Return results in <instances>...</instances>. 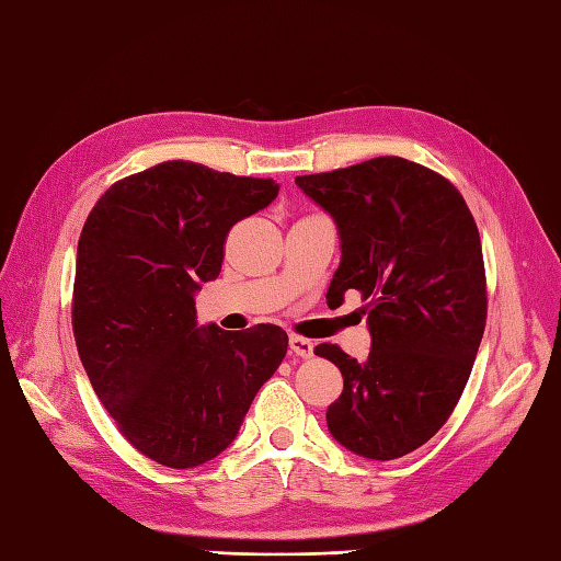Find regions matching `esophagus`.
<instances>
[{
  "label": "esophagus",
  "mask_w": 561,
  "mask_h": 561,
  "mask_svg": "<svg viewBox=\"0 0 561 561\" xmlns=\"http://www.w3.org/2000/svg\"><path fill=\"white\" fill-rule=\"evenodd\" d=\"M290 353H295V356H300V358H310L312 353H314V344L310 339H305V336H297V334H290Z\"/></svg>",
  "instance_id": "1"
}]
</instances>
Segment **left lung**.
<instances>
[{
	"mask_svg": "<svg viewBox=\"0 0 561 561\" xmlns=\"http://www.w3.org/2000/svg\"><path fill=\"white\" fill-rule=\"evenodd\" d=\"M295 184L339 230L327 302L344 305L348 290L370 300L368 356L314 348L344 375L327 409L329 433L368 460H394L448 421L482 344L486 280L474 217L448 179L402 157Z\"/></svg>",
	"mask_w": 561,
	"mask_h": 561,
	"instance_id": "obj_1",
	"label": "left lung"
}]
</instances>
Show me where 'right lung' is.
Returning a JSON list of instances; mask_svg holds the SVG:
<instances>
[{
	"label": "right lung",
	"instance_id": "right-lung-1",
	"mask_svg": "<svg viewBox=\"0 0 561 561\" xmlns=\"http://www.w3.org/2000/svg\"><path fill=\"white\" fill-rule=\"evenodd\" d=\"M273 179L162 162L113 184L77 244L79 358L121 433L188 470L234 443L288 351L276 324H198L196 293L222 268L225 237L278 196Z\"/></svg>",
	"mask_w": 561,
	"mask_h": 561
}]
</instances>
